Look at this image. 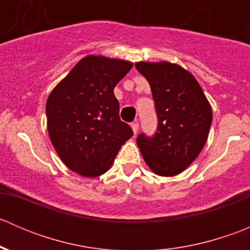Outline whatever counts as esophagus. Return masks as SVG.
<instances>
[{"mask_svg": "<svg viewBox=\"0 0 250 250\" xmlns=\"http://www.w3.org/2000/svg\"><path fill=\"white\" fill-rule=\"evenodd\" d=\"M130 127H132L133 133H134V135L137 134L138 130H139V125H138V123H132V125H130Z\"/></svg>", "mask_w": 250, "mask_h": 250, "instance_id": "1", "label": "esophagus"}]
</instances>
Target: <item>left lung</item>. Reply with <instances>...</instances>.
<instances>
[{"instance_id":"1","label":"left lung","mask_w":250,"mask_h":250,"mask_svg":"<svg viewBox=\"0 0 250 250\" xmlns=\"http://www.w3.org/2000/svg\"><path fill=\"white\" fill-rule=\"evenodd\" d=\"M135 67L150 84L158 118L152 138H137L140 152L155 174L178 175L206 144L213 120L210 104L197 80L180 65L139 62Z\"/></svg>"}]
</instances>
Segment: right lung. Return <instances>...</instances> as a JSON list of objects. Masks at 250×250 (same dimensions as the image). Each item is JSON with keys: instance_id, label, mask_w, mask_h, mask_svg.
Returning <instances> with one entry per match:
<instances>
[{"instance_id": "add662e5", "label": "right lung", "mask_w": 250, "mask_h": 250, "mask_svg": "<svg viewBox=\"0 0 250 250\" xmlns=\"http://www.w3.org/2000/svg\"><path fill=\"white\" fill-rule=\"evenodd\" d=\"M130 62L87 55L60 81L46 104L47 128L60 160L72 172L95 178L109 170L133 130L120 118L113 88Z\"/></svg>"}]
</instances>
